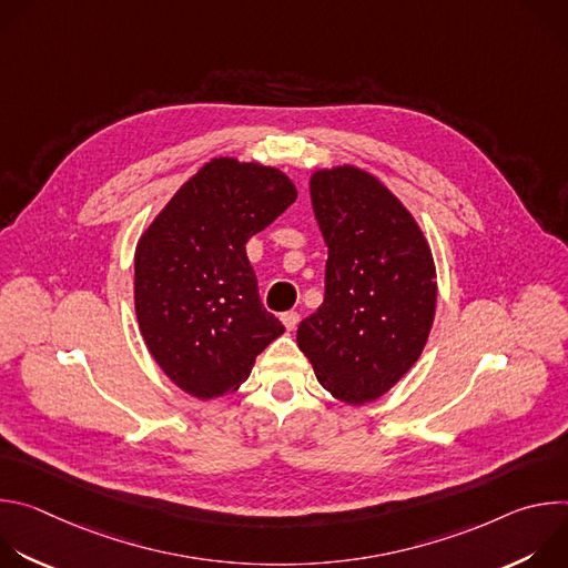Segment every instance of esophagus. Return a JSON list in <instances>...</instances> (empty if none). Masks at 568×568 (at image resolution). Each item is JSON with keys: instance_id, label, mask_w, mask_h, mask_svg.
I'll list each match as a JSON object with an SVG mask.
<instances>
[{"instance_id": "obj_1", "label": "esophagus", "mask_w": 568, "mask_h": 568, "mask_svg": "<svg viewBox=\"0 0 568 568\" xmlns=\"http://www.w3.org/2000/svg\"><path fill=\"white\" fill-rule=\"evenodd\" d=\"M281 321H283V326H285L287 331H294V328L298 326V312H285V314H281Z\"/></svg>"}]
</instances>
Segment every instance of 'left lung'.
<instances>
[{"instance_id": "8db88e82", "label": "left lung", "mask_w": 568, "mask_h": 568, "mask_svg": "<svg viewBox=\"0 0 568 568\" xmlns=\"http://www.w3.org/2000/svg\"><path fill=\"white\" fill-rule=\"evenodd\" d=\"M328 245L326 294L296 331L318 384L348 404L384 395L420 357L436 270L412 213L373 175L344 166L310 180Z\"/></svg>"}]
</instances>
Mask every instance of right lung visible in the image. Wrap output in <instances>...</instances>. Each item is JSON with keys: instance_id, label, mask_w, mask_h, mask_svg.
<instances>
[{"instance_id": "add662e5", "label": "right lung", "mask_w": 568, "mask_h": 568, "mask_svg": "<svg viewBox=\"0 0 568 568\" xmlns=\"http://www.w3.org/2000/svg\"><path fill=\"white\" fill-rule=\"evenodd\" d=\"M294 200L296 189L281 171L220 156L139 240V328L154 362L186 393L211 399L235 390L285 333L263 307L245 245Z\"/></svg>"}]
</instances>
